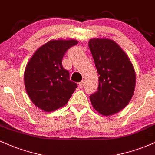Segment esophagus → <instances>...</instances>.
Wrapping results in <instances>:
<instances>
[{
	"label": "esophagus",
	"mask_w": 155,
	"mask_h": 155,
	"mask_svg": "<svg viewBox=\"0 0 155 155\" xmlns=\"http://www.w3.org/2000/svg\"><path fill=\"white\" fill-rule=\"evenodd\" d=\"M79 85L80 87V88H83L84 87V81H81V82L79 83Z\"/></svg>",
	"instance_id": "34e87169"
}]
</instances>
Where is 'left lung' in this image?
<instances>
[{
	"label": "left lung",
	"instance_id": "obj_1",
	"mask_svg": "<svg viewBox=\"0 0 155 155\" xmlns=\"http://www.w3.org/2000/svg\"><path fill=\"white\" fill-rule=\"evenodd\" d=\"M89 48L98 74L97 90L90 96L94 108L104 116L117 113L133 97L136 74L128 57L108 38H92Z\"/></svg>",
	"mask_w": 155,
	"mask_h": 155
}]
</instances>
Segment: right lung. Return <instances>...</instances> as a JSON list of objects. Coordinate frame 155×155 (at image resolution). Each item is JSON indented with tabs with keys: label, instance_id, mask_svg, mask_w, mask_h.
I'll use <instances>...</instances> for the list:
<instances>
[{
	"label": "right lung",
	"instance_id": "obj_1",
	"mask_svg": "<svg viewBox=\"0 0 155 155\" xmlns=\"http://www.w3.org/2000/svg\"><path fill=\"white\" fill-rule=\"evenodd\" d=\"M78 44L76 40H54L34 53L25 71V85L32 102L50 112L67 104L77 87L62 65L67 50Z\"/></svg>",
	"mask_w": 155,
	"mask_h": 155
}]
</instances>
